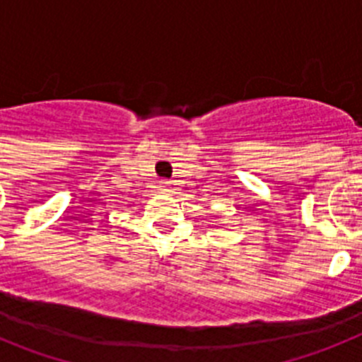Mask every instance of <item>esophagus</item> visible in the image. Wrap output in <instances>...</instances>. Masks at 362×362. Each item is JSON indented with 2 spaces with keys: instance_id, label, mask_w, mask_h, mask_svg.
<instances>
[{
  "instance_id": "1",
  "label": "esophagus",
  "mask_w": 362,
  "mask_h": 362,
  "mask_svg": "<svg viewBox=\"0 0 362 362\" xmlns=\"http://www.w3.org/2000/svg\"><path fill=\"white\" fill-rule=\"evenodd\" d=\"M163 190H165V192H170V190H168V187H166V185H163Z\"/></svg>"
}]
</instances>
